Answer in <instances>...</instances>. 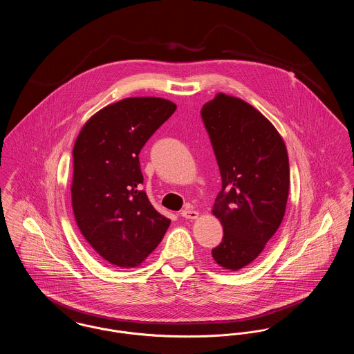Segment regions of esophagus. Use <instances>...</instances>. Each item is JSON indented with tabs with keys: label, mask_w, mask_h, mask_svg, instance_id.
I'll return each instance as SVG.
<instances>
[{
	"label": "esophagus",
	"mask_w": 354,
	"mask_h": 354,
	"mask_svg": "<svg viewBox=\"0 0 354 354\" xmlns=\"http://www.w3.org/2000/svg\"><path fill=\"white\" fill-rule=\"evenodd\" d=\"M180 214L186 220H196V218H198V216H199V213L194 210V209H192V207H186L185 210H182Z\"/></svg>",
	"instance_id": "1"
}]
</instances>
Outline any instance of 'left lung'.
<instances>
[{
    "label": "left lung",
    "mask_w": 354,
    "mask_h": 354,
    "mask_svg": "<svg viewBox=\"0 0 354 354\" xmlns=\"http://www.w3.org/2000/svg\"><path fill=\"white\" fill-rule=\"evenodd\" d=\"M201 117L223 180L212 212L224 236L212 257L221 268L237 272L263 251L283 218L288 152L270 120L239 97L216 95L203 104Z\"/></svg>",
    "instance_id": "obj_1"
}]
</instances>
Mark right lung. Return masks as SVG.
I'll list each match as a JSON object with an SVG mask.
<instances>
[{"label": "right lung", "instance_id": "right-lung-1", "mask_svg": "<svg viewBox=\"0 0 354 354\" xmlns=\"http://www.w3.org/2000/svg\"><path fill=\"white\" fill-rule=\"evenodd\" d=\"M176 106L160 97H127L96 113L73 148L72 206L85 240L107 262L138 266L171 220L140 190L138 155Z\"/></svg>", "mask_w": 354, "mask_h": 354}]
</instances>
